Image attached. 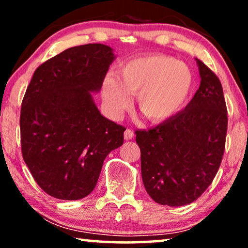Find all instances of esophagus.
I'll return each instance as SVG.
<instances>
[{"label":"esophagus","mask_w":248,"mask_h":248,"mask_svg":"<svg viewBox=\"0 0 248 248\" xmlns=\"http://www.w3.org/2000/svg\"><path fill=\"white\" fill-rule=\"evenodd\" d=\"M134 137V132L131 130V128H126L124 132V139L125 140H131Z\"/></svg>","instance_id":"esophagus-1"}]
</instances>
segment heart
Returning <instances> with one entry per match:
<instances>
[{
  "label": "heart",
  "instance_id": "1",
  "mask_svg": "<svg viewBox=\"0 0 248 248\" xmlns=\"http://www.w3.org/2000/svg\"><path fill=\"white\" fill-rule=\"evenodd\" d=\"M193 87L187 64L165 54H149L122 64L118 78H105L101 93L115 117L130 107V94H137L139 111L152 123H161L184 107Z\"/></svg>",
  "mask_w": 248,
  "mask_h": 248
}]
</instances>
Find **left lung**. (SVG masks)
Listing matches in <instances>:
<instances>
[{"label": "left lung", "instance_id": "obj_1", "mask_svg": "<svg viewBox=\"0 0 248 248\" xmlns=\"http://www.w3.org/2000/svg\"><path fill=\"white\" fill-rule=\"evenodd\" d=\"M201 83L185 109L135 131L145 191L159 204L194 202L211 184L225 152L227 107L218 77L196 60Z\"/></svg>", "mask_w": 248, "mask_h": 248}]
</instances>
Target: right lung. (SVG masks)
<instances>
[{
	"label": "right lung",
	"instance_id": "right-lung-1",
	"mask_svg": "<svg viewBox=\"0 0 248 248\" xmlns=\"http://www.w3.org/2000/svg\"><path fill=\"white\" fill-rule=\"evenodd\" d=\"M114 60L103 44L71 47L37 67L27 88L20 114L22 157L53 198L89 195L105 158L123 144L125 127L104 117L91 96Z\"/></svg>",
	"mask_w": 248,
	"mask_h": 248
}]
</instances>
